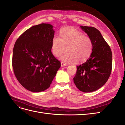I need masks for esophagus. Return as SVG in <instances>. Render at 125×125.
Segmentation results:
<instances>
[{
  "instance_id": "obj_1",
  "label": "esophagus",
  "mask_w": 125,
  "mask_h": 125,
  "mask_svg": "<svg viewBox=\"0 0 125 125\" xmlns=\"http://www.w3.org/2000/svg\"><path fill=\"white\" fill-rule=\"evenodd\" d=\"M66 65V63H64L63 62H61V67H63V66H65Z\"/></svg>"
}]
</instances>
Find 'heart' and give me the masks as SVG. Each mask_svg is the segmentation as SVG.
Returning <instances> with one entry per match:
<instances>
[{
  "label": "heart",
  "mask_w": 125,
  "mask_h": 125,
  "mask_svg": "<svg viewBox=\"0 0 125 125\" xmlns=\"http://www.w3.org/2000/svg\"><path fill=\"white\" fill-rule=\"evenodd\" d=\"M60 38L55 35L52 40V48L55 56L59 57L66 50L62 57L65 62H83L89 58L93 50V41L90 37L73 28H65L60 33ZM67 49H66V47Z\"/></svg>",
  "instance_id": "heart-1"
}]
</instances>
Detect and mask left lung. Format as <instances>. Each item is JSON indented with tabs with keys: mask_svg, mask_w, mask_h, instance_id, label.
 <instances>
[{
	"mask_svg": "<svg viewBox=\"0 0 125 125\" xmlns=\"http://www.w3.org/2000/svg\"><path fill=\"white\" fill-rule=\"evenodd\" d=\"M80 28L91 38L93 50L90 58L77 66L73 82L81 91L91 92L101 88L108 80L112 69V54L99 30L92 26Z\"/></svg>",
	"mask_w": 125,
	"mask_h": 125,
	"instance_id": "8db88e82",
	"label": "left lung"
}]
</instances>
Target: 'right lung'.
<instances>
[{
    "mask_svg": "<svg viewBox=\"0 0 125 125\" xmlns=\"http://www.w3.org/2000/svg\"><path fill=\"white\" fill-rule=\"evenodd\" d=\"M51 24L32 26L14 44L12 67L15 76L26 89L44 91L50 86L61 63L51 52L55 31Z\"/></svg>",
    "mask_w": 125,
    "mask_h": 125,
    "instance_id": "right-lung-1",
    "label": "right lung"
}]
</instances>
